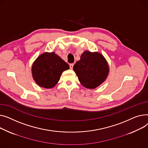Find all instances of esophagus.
<instances>
[{"label":"esophagus","mask_w":148,"mask_h":148,"mask_svg":"<svg viewBox=\"0 0 148 148\" xmlns=\"http://www.w3.org/2000/svg\"><path fill=\"white\" fill-rule=\"evenodd\" d=\"M73 66H74V64H70V65H69V66H70V68H71V69H73Z\"/></svg>","instance_id":"1"}]
</instances>
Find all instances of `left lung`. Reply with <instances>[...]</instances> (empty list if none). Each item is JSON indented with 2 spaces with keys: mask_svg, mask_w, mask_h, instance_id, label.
I'll return each instance as SVG.
<instances>
[{
  "mask_svg": "<svg viewBox=\"0 0 148 148\" xmlns=\"http://www.w3.org/2000/svg\"><path fill=\"white\" fill-rule=\"evenodd\" d=\"M73 71L85 88L94 89L108 77L109 69L107 61L100 53L85 51L73 66Z\"/></svg>",
  "mask_w": 148,
  "mask_h": 148,
  "instance_id": "8db88e82",
  "label": "left lung"
}]
</instances>
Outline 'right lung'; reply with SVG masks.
<instances>
[{"label": "right lung", "instance_id": "obj_1", "mask_svg": "<svg viewBox=\"0 0 148 148\" xmlns=\"http://www.w3.org/2000/svg\"><path fill=\"white\" fill-rule=\"evenodd\" d=\"M69 64L55 53H45L34 61L32 72L33 79L40 87L51 88L57 84Z\"/></svg>", "mask_w": 148, "mask_h": 148}]
</instances>
